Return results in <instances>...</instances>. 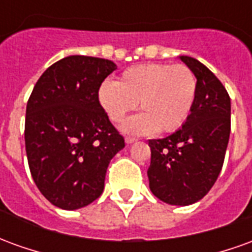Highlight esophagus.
<instances>
[{
    "label": "esophagus",
    "instance_id": "esophagus-1",
    "mask_svg": "<svg viewBox=\"0 0 252 252\" xmlns=\"http://www.w3.org/2000/svg\"><path fill=\"white\" fill-rule=\"evenodd\" d=\"M136 140H137L136 137H131V136L126 137V144H132V143H135V142H136Z\"/></svg>",
    "mask_w": 252,
    "mask_h": 252
}]
</instances>
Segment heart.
I'll return each mask as SVG.
<instances>
[{
	"label": "heart",
	"mask_w": 252,
	"mask_h": 252,
	"mask_svg": "<svg viewBox=\"0 0 252 252\" xmlns=\"http://www.w3.org/2000/svg\"><path fill=\"white\" fill-rule=\"evenodd\" d=\"M97 95L101 108L113 123L124 120L139 102L143 113L123 124L126 132H174L185 124L193 109L197 79L184 64L144 63L126 68L119 82L101 83Z\"/></svg>",
	"instance_id": "heart-1"
}]
</instances>
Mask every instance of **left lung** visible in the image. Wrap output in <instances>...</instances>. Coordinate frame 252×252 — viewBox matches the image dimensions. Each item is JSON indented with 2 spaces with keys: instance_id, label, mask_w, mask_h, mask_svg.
Returning a JSON list of instances; mask_svg holds the SVG:
<instances>
[{
  "instance_id": "1",
  "label": "left lung",
  "mask_w": 252,
  "mask_h": 252,
  "mask_svg": "<svg viewBox=\"0 0 252 252\" xmlns=\"http://www.w3.org/2000/svg\"><path fill=\"white\" fill-rule=\"evenodd\" d=\"M197 78V95L188 120L163 139L148 140L150 189L170 205L200 201L221 171L231 132V99L222 83L197 59L182 55Z\"/></svg>"
}]
</instances>
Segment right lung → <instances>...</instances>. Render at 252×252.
<instances>
[{
    "mask_svg": "<svg viewBox=\"0 0 252 252\" xmlns=\"http://www.w3.org/2000/svg\"><path fill=\"white\" fill-rule=\"evenodd\" d=\"M115 63L71 55L43 72L25 116V150L31 174L52 205L74 211L104 191L110 159L124 137L98 102V88Z\"/></svg>",
    "mask_w": 252,
    "mask_h": 252,
    "instance_id": "right-lung-1",
    "label": "right lung"
}]
</instances>
